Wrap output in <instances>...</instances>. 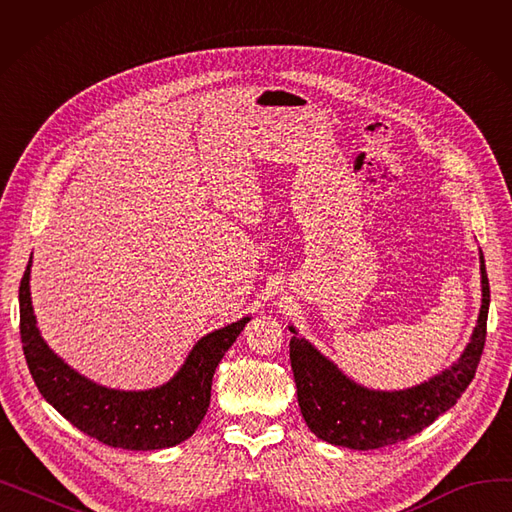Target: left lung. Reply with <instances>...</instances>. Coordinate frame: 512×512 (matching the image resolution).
<instances>
[{
  "mask_svg": "<svg viewBox=\"0 0 512 512\" xmlns=\"http://www.w3.org/2000/svg\"><path fill=\"white\" fill-rule=\"evenodd\" d=\"M481 309L477 326L461 357L432 378L402 390H373L357 384L324 353L288 326L290 363L297 398L311 432L328 444L373 450L407 440L432 425L475 378V369L486 344V324L490 309V282L486 261L479 249Z\"/></svg>",
  "mask_w": 512,
  "mask_h": 512,
  "instance_id": "1",
  "label": "left lung"
}]
</instances>
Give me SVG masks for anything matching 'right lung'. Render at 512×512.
<instances>
[{"mask_svg":"<svg viewBox=\"0 0 512 512\" xmlns=\"http://www.w3.org/2000/svg\"><path fill=\"white\" fill-rule=\"evenodd\" d=\"M31 267L33 257L18 290L20 338L26 365L49 405L83 434L114 448L161 450L191 438L207 413L215 367L251 317L197 340L166 384L149 390L107 388L70 367L41 336L31 301Z\"/></svg>","mask_w":512,"mask_h":512,"instance_id":"obj_1","label":"right lung"}]
</instances>
